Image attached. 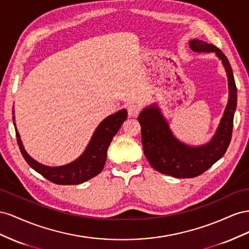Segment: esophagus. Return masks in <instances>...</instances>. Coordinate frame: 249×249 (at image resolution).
<instances>
[{
    "instance_id": "obj_1",
    "label": "esophagus",
    "mask_w": 249,
    "mask_h": 249,
    "mask_svg": "<svg viewBox=\"0 0 249 249\" xmlns=\"http://www.w3.org/2000/svg\"><path fill=\"white\" fill-rule=\"evenodd\" d=\"M127 111H128L129 117H137L140 113V106L138 104L130 103L127 106Z\"/></svg>"
}]
</instances>
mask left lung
Masks as SVG:
<instances>
[{"label":"left lung","mask_w":249,"mask_h":249,"mask_svg":"<svg viewBox=\"0 0 249 249\" xmlns=\"http://www.w3.org/2000/svg\"><path fill=\"white\" fill-rule=\"evenodd\" d=\"M190 48L195 52H215L221 59L229 78L230 99L216 134L210 143L199 147L182 144L170 130L155 105L140 113L142 144L149 164L162 174L175 178H193L202 174L222 158L231 140L233 115L237 107V87L229 59L216 46L193 39Z\"/></svg>","instance_id":"1"}]
</instances>
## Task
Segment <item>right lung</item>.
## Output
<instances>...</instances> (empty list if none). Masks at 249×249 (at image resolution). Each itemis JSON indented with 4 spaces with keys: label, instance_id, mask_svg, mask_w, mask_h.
Wrapping results in <instances>:
<instances>
[{
    "label": "right lung",
    "instance_id": "right-lung-1",
    "mask_svg": "<svg viewBox=\"0 0 249 249\" xmlns=\"http://www.w3.org/2000/svg\"><path fill=\"white\" fill-rule=\"evenodd\" d=\"M126 118L127 110L122 109L104 119L97 127L89 146L80 158L66 166L48 167L39 164L25 151L18 131L17 140L19 150L28 165L45 178L56 184H79L93 178L102 171L110 142Z\"/></svg>",
    "mask_w": 249,
    "mask_h": 249
}]
</instances>
